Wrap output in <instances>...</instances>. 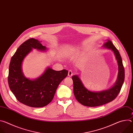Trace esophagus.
I'll return each mask as SVG.
<instances>
[{
	"label": "esophagus",
	"instance_id": "1",
	"mask_svg": "<svg viewBox=\"0 0 133 133\" xmlns=\"http://www.w3.org/2000/svg\"><path fill=\"white\" fill-rule=\"evenodd\" d=\"M72 75V71L71 70H68V76L69 77H71V76Z\"/></svg>",
	"mask_w": 133,
	"mask_h": 133
}]
</instances>
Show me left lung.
<instances>
[{
    "instance_id": "obj_1",
    "label": "left lung",
    "mask_w": 133,
    "mask_h": 133,
    "mask_svg": "<svg viewBox=\"0 0 133 133\" xmlns=\"http://www.w3.org/2000/svg\"><path fill=\"white\" fill-rule=\"evenodd\" d=\"M104 47L111 49L114 53L118 65L117 80L112 87L100 92L87 90L77 75L72 77L74 84V94L76 99L81 104L88 107H96L108 103L114 100L119 93L125 79V70L120 54L111 41L105 43Z\"/></svg>"
}]
</instances>
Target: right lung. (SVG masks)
Here are the masks:
<instances>
[{
	"mask_svg": "<svg viewBox=\"0 0 133 133\" xmlns=\"http://www.w3.org/2000/svg\"><path fill=\"white\" fill-rule=\"evenodd\" d=\"M32 48L43 51L46 49L45 46L34 38L24 42L11 57L9 67L8 84L19 102L32 107H42L51 102L58 85L67 76L68 70L56 71L48 67L36 79L32 81L26 78L22 70V64Z\"/></svg>",
	"mask_w": 133,
	"mask_h": 133,
	"instance_id": "right-lung-1",
	"label": "right lung"
}]
</instances>
